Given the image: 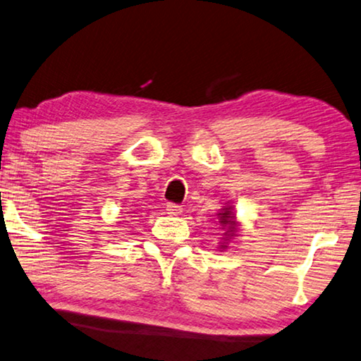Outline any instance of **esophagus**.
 Wrapping results in <instances>:
<instances>
[{
  "instance_id": "34e87169",
  "label": "esophagus",
  "mask_w": 361,
  "mask_h": 361,
  "mask_svg": "<svg viewBox=\"0 0 361 361\" xmlns=\"http://www.w3.org/2000/svg\"><path fill=\"white\" fill-rule=\"evenodd\" d=\"M166 212H168L171 216H179L182 213V207L176 203H168L166 204Z\"/></svg>"
}]
</instances>
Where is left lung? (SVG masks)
Here are the masks:
<instances>
[{
    "mask_svg": "<svg viewBox=\"0 0 361 361\" xmlns=\"http://www.w3.org/2000/svg\"><path fill=\"white\" fill-rule=\"evenodd\" d=\"M216 216H218V223L224 229V235L219 242V248L221 250H226L227 245H229V242L235 237L237 226H238V223L235 221L234 207H223L221 208V212Z\"/></svg>",
    "mask_w": 361,
    "mask_h": 361,
    "instance_id": "1",
    "label": "left lung"
}]
</instances>
